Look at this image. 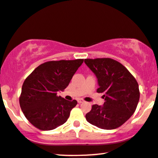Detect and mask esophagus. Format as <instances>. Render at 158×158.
Masks as SVG:
<instances>
[{
	"label": "esophagus",
	"instance_id": "obj_1",
	"mask_svg": "<svg viewBox=\"0 0 158 158\" xmlns=\"http://www.w3.org/2000/svg\"><path fill=\"white\" fill-rule=\"evenodd\" d=\"M77 102H79V103H82V102H85V100H82V99H78Z\"/></svg>",
	"mask_w": 158,
	"mask_h": 158
}]
</instances>
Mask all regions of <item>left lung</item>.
<instances>
[{
    "label": "left lung",
    "mask_w": 158,
    "mask_h": 158,
    "mask_svg": "<svg viewBox=\"0 0 158 158\" xmlns=\"http://www.w3.org/2000/svg\"><path fill=\"white\" fill-rule=\"evenodd\" d=\"M98 79L97 92L103 93V106L93 105L86 114L91 124L102 129H114L123 125L134 114L139 100V85L121 64L111 58L85 59Z\"/></svg>",
    "instance_id": "8db88e82"
}]
</instances>
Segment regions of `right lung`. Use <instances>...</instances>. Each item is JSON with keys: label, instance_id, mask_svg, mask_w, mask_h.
<instances>
[{"label": "right lung", "instance_id": "obj_1", "mask_svg": "<svg viewBox=\"0 0 158 158\" xmlns=\"http://www.w3.org/2000/svg\"><path fill=\"white\" fill-rule=\"evenodd\" d=\"M84 59L52 60L40 65L25 79L19 104L27 119L43 131L57 128L68 120L77 101H69L58 92L68 87Z\"/></svg>", "mask_w": 158, "mask_h": 158}]
</instances>
